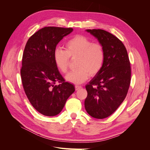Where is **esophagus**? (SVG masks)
Listing matches in <instances>:
<instances>
[{"label":"esophagus","mask_w":150,"mask_h":150,"mask_svg":"<svg viewBox=\"0 0 150 150\" xmlns=\"http://www.w3.org/2000/svg\"><path fill=\"white\" fill-rule=\"evenodd\" d=\"M75 88H76V90H79L81 88H82V86H75Z\"/></svg>","instance_id":"1"}]
</instances>
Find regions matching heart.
<instances>
[{
  "label": "heart",
  "instance_id": "heart-1",
  "mask_svg": "<svg viewBox=\"0 0 150 150\" xmlns=\"http://www.w3.org/2000/svg\"><path fill=\"white\" fill-rule=\"evenodd\" d=\"M66 50L55 49L53 53L54 63L63 73L67 71L69 57H78L77 69L68 73L65 78L68 82L81 84L91 76H95L100 71L104 62V51L103 46L84 35H77L68 40L65 44Z\"/></svg>",
  "mask_w": 150,
  "mask_h": 150
}]
</instances>
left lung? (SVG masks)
Wrapping results in <instances>:
<instances>
[{
  "label": "left lung",
  "instance_id": "left-lung-1",
  "mask_svg": "<svg viewBox=\"0 0 150 150\" xmlns=\"http://www.w3.org/2000/svg\"><path fill=\"white\" fill-rule=\"evenodd\" d=\"M103 47L101 70L86 85L84 106L94 118L103 119L114 112L124 101L131 81V66L126 49L116 36L102 29H87Z\"/></svg>",
  "mask_w": 150,
  "mask_h": 150
}]
</instances>
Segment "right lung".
I'll return each mask as SVG.
<instances>
[{
    "label": "right lung",
    "mask_w": 150,
    "mask_h": 150,
    "mask_svg": "<svg viewBox=\"0 0 150 150\" xmlns=\"http://www.w3.org/2000/svg\"><path fill=\"white\" fill-rule=\"evenodd\" d=\"M72 30L45 27L32 35L25 45L21 69L22 85L32 106L44 116L61 112L75 91L73 84L65 82L53 59L57 44ZM56 82L60 84L56 85Z\"/></svg>",
    "instance_id": "add662e5"
}]
</instances>
